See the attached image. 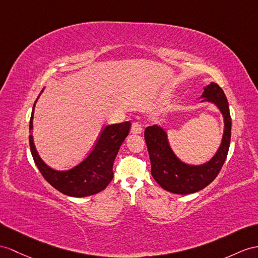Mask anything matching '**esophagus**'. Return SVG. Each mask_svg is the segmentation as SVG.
<instances>
[{
    "mask_svg": "<svg viewBox=\"0 0 258 258\" xmlns=\"http://www.w3.org/2000/svg\"><path fill=\"white\" fill-rule=\"evenodd\" d=\"M130 131L134 135H140L142 133V125L139 122H134L133 125H131Z\"/></svg>",
    "mask_w": 258,
    "mask_h": 258,
    "instance_id": "34e87169",
    "label": "esophagus"
}]
</instances>
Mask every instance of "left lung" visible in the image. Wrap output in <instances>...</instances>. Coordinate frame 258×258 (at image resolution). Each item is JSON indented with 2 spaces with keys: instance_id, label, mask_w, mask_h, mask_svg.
I'll use <instances>...</instances> for the list:
<instances>
[{
  "instance_id": "obj_1",
  "label": "left lung",
  "mask_w": 258,
  "mask_h": 258,
  "mask_svg": "<svg viewBox=\"0 0 258 258\" xmlns=\"http://www.w3.org/2000/svg\"><path fill=\"white\" fill-rule=\"evenodd\" d=\"M199 98H203L200 103L208 102L216 105L224 122L221 143L208 162L191 165L181 161L174 153L166 131L161 125H150L144 131L151 161V174L156 183L169 192L188 195L204 189L217 177L227 159L231 140V116L225 94L221 87L212 82L204 87Z\"/></svg>"
}]
</instances>
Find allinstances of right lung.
<instances>
[{"label":"right lung","mask_w":258,"mask_h":258,"mask_svg":"<svg viewBox=\"0 0 258 258\" xmlns=\"http://www.w3.org/2000/svg\"><path fill=\"white\" fill-rule=\"evenodd\" d=\"M39 96L37 97L33 111H31L29 121L30 133L33 130L35 105ZM130 128V121L107 124L103 129L91 153L80 164L66 171H59V169L50 167L41 160L35 147L34 137L30 134L29 144L31 155L42 176L55 189L70 197L81 198L92 196L104 190L114 177L112 164H114L120 146L129 135Z\"/></svg>","instance_id":"obj_1"}]
</instances>
